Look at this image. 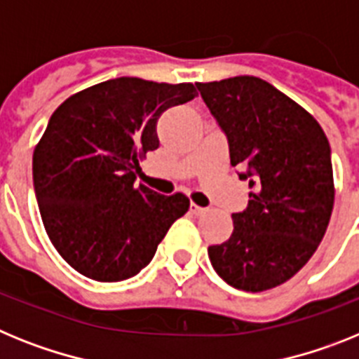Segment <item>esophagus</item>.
Instances as JSON below:
<instances>
[{
    "label": "esophagus",
    "instance_id": "obj_1",
    "mask_svg": "<svg viewBox=\"0 0 359 359\" xmlns=\"http://www.w3.org/2000/svg\"><path fill=\"white\" fill-rule=\"evenodd\" d=\"M189 211H191L193 215L201 217V215H204L208 210H205V208H201V205H197V204H191V205H189Z\"/></svg>",
    "mask_w": 359,
    "mask_h": 359
}]
</instances>
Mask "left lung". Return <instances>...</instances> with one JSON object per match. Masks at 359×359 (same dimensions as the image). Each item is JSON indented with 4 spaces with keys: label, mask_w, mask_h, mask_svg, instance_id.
I'll return each instance as SVG.
<instances>
[{
    "label": "left lung",
    "mask_w": 359,
    "mask_h": 359,
    "mask_svg": "<svg viewBox=\"0 0 359 359\" xmlns=\"http://www.w3.org/2000/svg\"><path fill=\"white\" fill-rule=\"evenodd\" d=\"M197 88L251 188L229 240L208 248L211 266L231 287L267 291L292 278L325 235L334 205L329 141L309 111L264 79Z\"/></svg>",
    "instance_id": "left-lung-1"
}]
</instances>
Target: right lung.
I'll return each instance as SVG.
<instances>
[{
    "instance_id": "add662e5",
    "label": "right lung",
    "mask_w": 359,
    "mask_h": 359,
    "mask_svg": "<svg viewBox=\"0 0 359 359\" xmlns=\"http://www.w3.org/2000/svg\"><path fill=\"white\" fill-rule=\"evenodd\" d=\"M193 97L191 83L117 77L52 114L34 149V191L50 242L77 273L97 282L132 278L189 210L186 195L137 186L135 175L158 148L162 111Z\"/></svg>"
}]
</instances>
